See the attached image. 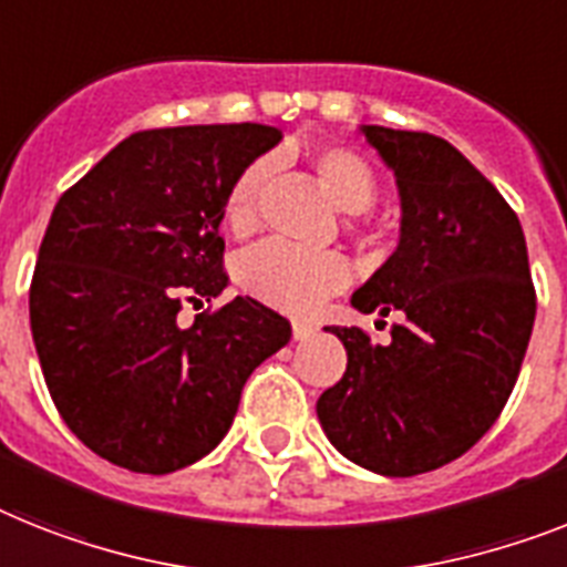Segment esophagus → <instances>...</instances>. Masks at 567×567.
Here are the masks:
<instances>
[{
	"label": "esophagus",
	"mask_w": 567,
	"mask_h": 567,
	"mask_svg": "<svg viewBox=\"0 0 567 567\" xmlns=\"http://www.w3.org/2000/svg\"><path fill=\"white\" fill-rule=\"evenodd\" d=\"M312 333H316V327H312L310 321H292V339H295V341L310 339Z\"/></svg>",
	"instance_id": "34e87169"
}]
</instances>
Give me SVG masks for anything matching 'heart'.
I'll return each instance as SVG.
<instances>
[{"instance_id": "1", "label": "heart", "mask_w": 567, "mask_h": 567, "mask_svg": "<svg viewBox=\"0 0 567 567\" xmlns=\"http://www.w3.org/2000/svg\"><path fill=\"white\" fill-rule=\"evenodd\" d=\"M303 158L336 208L348 214L371 208L377 199V176L362 153L344 144H312ZM266 176V162H255L228 188L223 219L237 237L251 234L260 223V190ZM237 275L243 289L255 295L257 301L292 316H307L330 295L348 287L350 266L336 251H298L284 243H264L243 255Z\"/></svg>"}]
</instances>
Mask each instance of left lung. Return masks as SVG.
<instances>
[{
	"label": "left lung",
	"instance_id": "left-lung-1",
	"mask_svg": "<svg viewBox=\"0 0 567 567\" xmlns=\"http://www.w3.org/2000/svg\"><path fill=\"white\" fill-rule=\"evenodd\" d=\"M394 171L400 246L350 303L400 312L388 344L333 327L348 371L318 420L348 461L388 478L441 470L489 432L516 385L536 318L527 243L493 182L432 133L362 126Z\"/></svg>",
	"mask_w": 567,
	"mask_h": 567
}]
</instances>
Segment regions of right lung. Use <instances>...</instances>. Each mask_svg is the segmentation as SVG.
<instances>
[{
	"instance_id": "right-lung-1",
	"label": "right lung",
	"mask_w": 567,
	"mask_h": 567,
	"mask_svg": "<svg viewBox=\"0 0 567 567\" xmlns=\"http://www.w3.org/2000/svg\"><path fill=\"white\" fill-rule=\"evenodd\" d=\"M280 142L264 124L142 130L51 210L28 310L60 417L104 461L167 475L217 446L246 379L292 327L237 295L182 324L228 284L219 237L231 182Z\"/></svg>"
}]
</instances>
